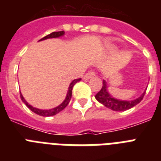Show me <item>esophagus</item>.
Returning a JSON list of instances; mask_svg holds the SVG:
<instances>
[{
	"label": "esophagus",
	"instance_id": "esophagus-1",
	"mask_svg": "<svg viewBox=\"0 0 161 161\" xmlns=\"http://www.w3.org/2000/svg\"><path fill=\"white\" fill-rule=\"evenodd\" d=\"M95 76V73L93 72V71H91V72H88V73H86L85 75H84V78L85 79H89V78H93Z\"/></svg>",
	"mask_w": 161,
	"mask_h": 161
}]
</instances>
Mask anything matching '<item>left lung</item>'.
I'll return each mask as SVG.
<instances>
[{"label":"left lung","instance_id":"left-lung-1","mask_svg":"<svg viewBox=\"0 0 161 161\" xmlns=\"http://www.w3.org/2000/svg\"><path fill=\"white\" fill-rule=\"evenodd\" d=\"M145 93V91L139 98L134 99V100H120V99L115 98L114 97L110 95V93H108L107 83L105 80H103L102 88L95 95V98L103 106H105L114 111H125V110L135 107L138 103H140V101L144 98Z\"/></svg>","mask_w":161,"mask_h":161}]
</instances>
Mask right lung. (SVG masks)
<instances>
[{"label": "right lung", "instance_id": "add662e5", "mask_svg": "<svg viewBox=\"0 0 161 161\" xmlns=\"http://www.w3.org/2000/svg\"><path fill=\"white\" fill-rule=\"evenodd\" d=\"M64 31H54V32H52L51 34H49L47 36H44L43 38L40 39L39 41H42V40H46V39H48V38H56V37H59V36H62L64 35ZM81 78H78V79H74L73 81H72V83H70V85L68 87V93H67V96H66V98L64 99L63 103H61L60 105H58V107L53 108H52V109H47V110H42V109H39V108H34L32 107L31 105H30L26 100H25V98H23V96L21 94V98L22 102H23L25 104H26L28 108L34 112L35 114H36L40 115V116H43V117H48V116H53V115H55L57 114H58L59 112H61L62 110L64 109L68 104L69 103L71 100V98H72V90H73V86L75 85V83H77L78 81H80Z\"/></svg>", "mask_w": 161, "mask_h": 161}]
</instances>
